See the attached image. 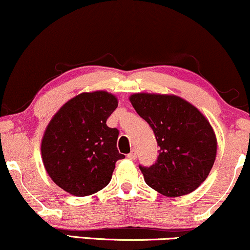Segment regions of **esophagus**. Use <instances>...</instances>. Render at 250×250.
I'll return each mask as SVG.
<instances>
[{
  "label": "esophagus",
  "mask_w": 250,
  "mask_h": 250,
  "mask_svg": "<svg viewBox=\"0 0 250 250\" xmlns=\"http://www.w3.org/2000/svg\"><path fill=\"white\" fill-rule=\"evenodd\" d=\"M127 158H128V159H131V160H136V158H137V151H134V149H132L131 153L127 154Z\"/></svg>",
  "instance_id": "1"
}]
</instances>
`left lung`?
I'll list each match as a JSON object with an SVG mask.
<instances>
[{"instance_id": "1", "label": "left lung", "mask_w": 250, "mask_h": 250, "mask_svg": "<svg viewBox=\"0 0 250 250\" xmlns=\"http://www.w3.org/2000/svg\"><path fill=\"white\" fill-rule=\"evenodd\" d=\"M130 102L152 127L160 147L153 165L139 166L145 183L168 198L195 190L206 180L216 158L218 142L208 119L175 95L133 93Z\"/></svg>"}]
</instances>
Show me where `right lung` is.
<instances>
[{
	"mask_svg": "<svg viewBox=\"0 0 250 250\" xmlns=\"http://www.w3.org/2000/svg\"><path fill=\"white\" fill-rule=\"evenodd\" d=\"M118 106L107 91L83 92L67 101L44 131L41 154L44 168L62 189L76 196L95 194L107 186L117 160L119 132L106 125Z\"/></svg>",
	"mask_w": 250,
	"mask_h": 250,
	"instance_id": "right-lung-1",
	"label": "right lung"
}]
</instances>
